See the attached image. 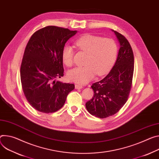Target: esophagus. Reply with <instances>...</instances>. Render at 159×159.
<instances>
[{
	"mask_svg": "<svg viewBox=\"0 0 159 159\" xmlns=\"http://www.w3.org/2000/svg\"><path fill=\"white\" fill-rule=\"evenodd\" d=\"M75 89H82V88H83V86L81 85H79V84H75Z\"/></svg>",
	"mask_w": 159,
	"mask_h": 159,
	"instance_id": "1",
	"label": "esophagus"
}]
</instances>
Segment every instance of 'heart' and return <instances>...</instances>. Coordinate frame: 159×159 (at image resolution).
<instances>
[{"instance_id":"b5f03b06","label":"heart","mask_w":159,"mask_h":159,"mask_svg":"<svg viewBox=\"0 0 159 159\" xmlns=\"http://www.w3.org/2000/svg\"><path fill=\"white\" fill-rule=\"evenodd\" d=\"M75 44L80 50L87 53V56L84 61L85 66L68 71L67 77L71 82L85 84L91 80L96 74L99 76L105 75L116 60L117 46L111 39L86 34L78 39ZM73 55V48L65 46L62 51V60L65 65H72Z\"/></svg>"}]
</instances>
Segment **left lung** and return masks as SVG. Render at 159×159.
<instances>
[{
  "label": "left lung",
  "instance_id": "8db88e82",
  "mask_svg": "<svg viewBox=\"0 0 159 159\" xmlns=\"http://www.w3.org/2000/svg\"><path fill=\"white\" fill-rule=\"evenodd\" d=\"M111 30L120 44L117 61L104 79L93 84L94 96L85 103L89 113L100 119L113 115L126 103L134 72V54L131 45L124 35Z\"/></svg>",
  "mask_w": 159,
  "mask_h": 159
}]
</instances>
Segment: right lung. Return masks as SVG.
I'll return each instance as SVG.
<instances>
[{
	"label": "right lung",
	"instance_id": "obj_1",
	"mask_svg": "<svg viewBox=\"0 0 159 159\" xmlns=\"http://www.w3.org/2000/svg\"><path fill=\"white\" fill-rule=\"evenodd\" d=\"M68 28L48 26L35 32L26 46L20 68L24 94L30 105L42 113H53L65 104L74 84L56 82L64 75L62 51L77 34Z\"/></svg>",
	"mask_w": 159,
	"mask_h": 159
}]
</instances>
